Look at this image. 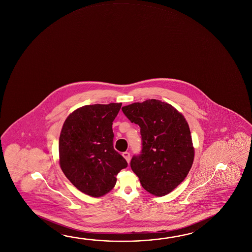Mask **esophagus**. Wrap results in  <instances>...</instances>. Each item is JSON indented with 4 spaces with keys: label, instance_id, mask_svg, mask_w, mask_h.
I'll return each mask as SVG.
<instances>
[{
    "label": "esophagus",
    "instance_id": "34e87169",
    "mask_svg": "<svg viewBox=\"0 0 252 252\" xmlns=\"http://www.w3.org/2000/svg\"><path fill=\"white\" fill-rule=\"evenodd\" d=\"M122 156L124 157L125 159L126 160L128 163H129V161H130V159H131V157H130V154L128 152H124L122 154Z\"/></svg>",
    "mask_w": 252,
    "mask_h": 252
}]
</instances>
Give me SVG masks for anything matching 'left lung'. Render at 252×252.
<instances>
[{"label":"left lung","instance_id":"obj_1","mask_svg":"<svg viewBox=\"0 0 252 252\" xmlns=\"http://www.w3.org/2000/svg\"><path fill=\"white\" fill-rule=\"evenodd\" d=\"M132 123L139 125L142 149L131 168L145 190L164 196L185 180L193 163L194 148L185 117L169 103L146 100L122 107Z\"/></svg>","mask_w":252,"mask_h":252}]
</instances>
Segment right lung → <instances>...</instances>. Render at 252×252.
Instances as JSON below:
<instances>
[{"label":"right lung","instance_id":"1","mask_svg":"<svg viewBox=\"0 0 252 252\" xmlns=\"http://www.w3.org/2000/svg\"><path fill=\"white\" fill-rule=\"evenodd\" d=\"M122 103L91 104L66 118L59 140L60 165L79 190L101 197L115 186L117 175L127 167L113 148L112 122Z\"/></svg>","mask_w":252,"mask_h":252}]
</instances>
